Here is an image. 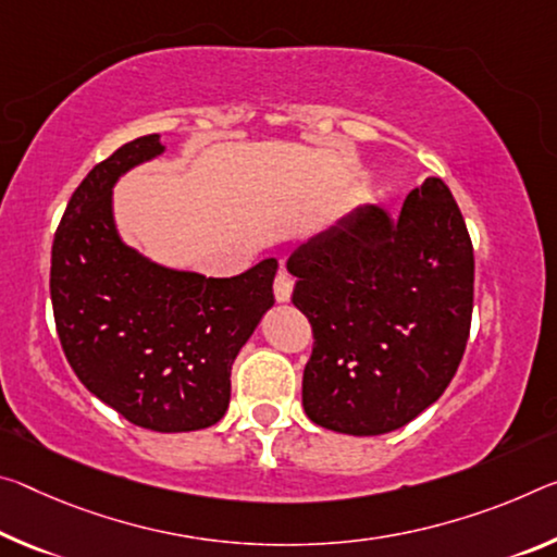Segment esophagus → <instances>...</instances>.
<instances>
[{
	"label": "esophagus",
	"instance_id": "1",
	"mask_svg": "<svg viewBox=\"0 0 557 557\" xmlns=\"http://www.w3.org/2000/svg\"><path fill=\"white\" fill-rule=\"evenodd\" d=\"M293 289H295L293 277H289L287 272H277V277H275V299H277V302H289V299H293Z\"/></svg>",
	"mask_w": 557,
	"mask_h": 557
}]
</instances>
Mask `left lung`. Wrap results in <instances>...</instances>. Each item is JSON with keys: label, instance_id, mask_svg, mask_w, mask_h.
I'll return each instance as SVG.
<instances>
[{"label": "left lung", "instance_id": "8db88e82", "mask_svg": "<svg viewBox=\"0 0 557 557\" xmlns=\"http://www.w3.org/2000/svg\"><path fill=\"white\" fill-rule=\"evenodd\" d=\"M293 302L312 324L302 406L349 436L401 429L451 384L469 342L473 247L441 178L392 218L359 206L289 255Z\"/></svg>", "mask_w": 557, "mask_h": 557}]
</instances>
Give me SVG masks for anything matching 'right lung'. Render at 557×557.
<instances>
[{"label":"right lung","mask_w":557,"mask_h":557,"mask_svg":"<svg viewBox=\"0 0 557 557\" xmlns=\"http://www.w3.org/2000/svg\"><path fill=\"white\" fill-rule=\"evenodd\" d=\"M165 151L140 136L94 165L69 200L51 247V305L82 384L136 426L208 429L231 404V369L275 305L277 260L235 277L165 268L123 243L113 185Z\"/></svg>","instance_id":"1"}]
</instances>
